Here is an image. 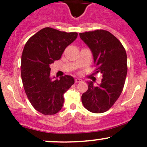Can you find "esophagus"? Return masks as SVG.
Wrapping results in <instances>:
<instances>
[{
	"label": "esophagus",
	"mask_w": 147,
	"mask_h": 147,
	"mask_svg": "<svg viewBox=\"0 0 147 147\" xmlns=\"http://www.w3.org/2000/svg\"><path fill=\"white\" fill-rule=\"evenodd\" d=\"M82 81V80H81L80 78H76L75 79V82L78 83V82H81Z\"/></svg>",
	"instance_id": "1"
}]
</instances>
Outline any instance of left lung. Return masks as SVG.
Listing matches in <instances>:
<instances>
[{
    "instance_id": "1",
    "label": "left lung",
    "mask_w": 147,
    "mask_h": 147,
    "mask_svg": "<svg viewBox=\"0 0 147 147\" xmlns=\"http://www.w3.org/2000/svg\"><path fill=\"white\" fill-rule=\"evenodd\" d=\"M81 39L93 55L96 70L102 74V82L94 87L88 82V90L82 95L84 107L93 113H102L110 109L119 98L127 74V53L115 35L105 30L80 33Z\"/></svg>"
}]
</instances>
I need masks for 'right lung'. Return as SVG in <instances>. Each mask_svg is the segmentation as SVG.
<instances>
[{
    "mask_svg": "<svg viewBox=\"0 0 147 147\" xmlns=\"http://www.w3.org/2000/svg\"><path fill=\"white\" fill-rule=\"evenodd\" d=\"M77 37V32L47 27L32 35L25 45L20 69L23 87L32 106L42 115L57 113L63 107L64 94L75 83L70 75L52 80L50 65L60 60L65 49Z\"/></svg>",
    "mask_w": 147,
    "mask_h": 147,
    "instance_id": "obj_1",
    "label": "right lung"
}]
</instances>
